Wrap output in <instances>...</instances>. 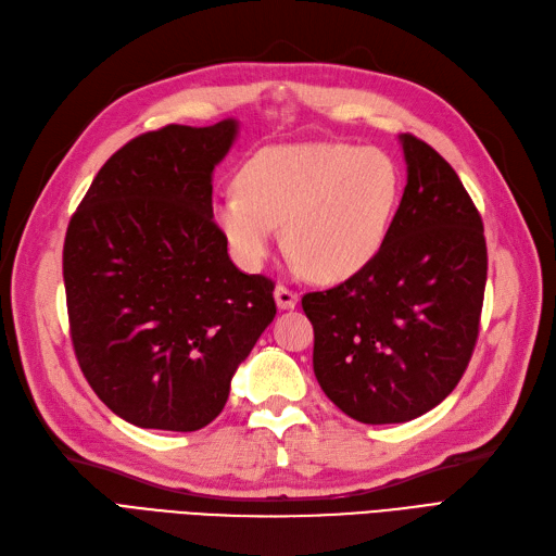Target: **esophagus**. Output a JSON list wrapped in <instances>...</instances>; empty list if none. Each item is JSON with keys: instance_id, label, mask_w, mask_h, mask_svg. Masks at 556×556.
<instances>
[{"instance_id": "1", "label": "esophagus", "mask_w": 556, "mask_h": 556, "mask_svg": "<svg viewBox=\"0 0 556 556\" xmlns=\"http://www.w3.org/2000/svg\"><path fill=\"white\" fill-rule=\"evenodd\" d=\"M274 296H276V304H278L280 311H292L296 306V301H299L296 292L288 290V288H285V285H278Z\"/></svg>"}]
</instances>
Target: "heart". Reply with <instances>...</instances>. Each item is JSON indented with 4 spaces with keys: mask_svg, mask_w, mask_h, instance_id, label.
I'll use <instances>...</instances> for the list:
<instances>
[{
    "mask_svg": "<svg viewBox=\"0 0 556 556\" xmlns=\"http://www.w3.org/2000/svg\"><path fill=\"white\" fill-rule=\"evenodd\" d=\"M399 192V166L376 146L288 143L250 155L237 190L215 197L211 213L243 268L264 264L280 225L296 266L339 282L378 255Z\"/></svg>",
    "mask_w": 556,
    "mask_h": 556,
    "instance_id": "obj_1",
    "label": "heart"
}]
</instances>
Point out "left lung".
<instances>
[{
  "instance_id": "1",
  "label": "left lung",
  "mask_w": 556,
  "mask_h": 556,
  "mask_svg": "<svg viewBox=\"0 0 556 556\" xmlns=\"http://www.w3.org/2000/svg\"><path fill=\"white\" fill-rule=\"evenodd\" d=\"M408 182L378 255L301 299L323 392L364 425L429 413L473 355L486 282L482 217L452 166L401 134Z\"/></svg>"
}]
</instances>
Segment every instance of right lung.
I'll return each mask as SVG.
<instances>
[{
  "mask_svg": "<svg viewBox=\"0 0 556 556\" xmlns=\"http://www.w3.org/2000/svg\"><path fill=\"white\" fill-rule=\"evenodd\" d=\"M239 123L166 125L125 143L66 227L62 274L80 371L141 429L197 431L276 317L274 282L229 260L213 169Z\"/></svg>",
  "mask_w": 556,
  "mask_h": 556,
  "instance_id": "obj_1",
  "label": "right lung"
}]
</instances>
